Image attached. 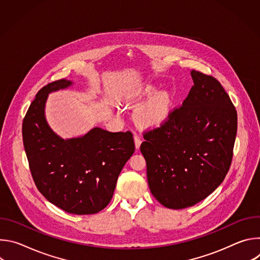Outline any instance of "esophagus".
<instances>
[{"mask_svg":"<svg viewBox=\"0 0 260 260\" xmlns=\"http://www.w3.org/2000/svg\"><path fill=\"white\" fill-rule=\"evenodd\" d=\"M134 140H135V146H136V149H139L140 146H141V144H142V140H141V138H140L139 136L135 135V136H134Z\"/></svg>","mask_w":260,"mask_h":260,"instance_id":"34e87169","label":"esophagus"}]
</instances>
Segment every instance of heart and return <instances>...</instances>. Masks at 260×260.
<instances>
[{
  "label": "heart",
  "instance_id": "obj_1",
  "mask_svg": "<svg viewBox=\"0 0 260 260\" xmlns=\"http://www.w3.org/2000/svg\"><path fill=\"white\" fill-rule=\"evenodd\" d=\"M153 88H148L147 92L151 93ZM171 108V99L160 92L144 103L136 111V118L138 122L145 127H155L162 123L167 118Z\"/></svg>",
  "mask_w": 260,
  "mask_h": 260
}]
</instances>
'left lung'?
Masks as SVG:
<instances>
[{"label":"left lung","instance_id":"left-lung-1","mask_svg":"<svg viewBox=\"0 0 260 260\" xmlns=\"http://www.w3.org/2000/svg\"><path fill=\"white\" fill-rule=\"evenodd\" d=\"M190 74L194 85L182 106L146 133L140 147L151 193L175 210L203 201L224 180L238 128L236 108L220 82Z\"/></svg>","mask_w":260,"mask_h":260}]
</instances>
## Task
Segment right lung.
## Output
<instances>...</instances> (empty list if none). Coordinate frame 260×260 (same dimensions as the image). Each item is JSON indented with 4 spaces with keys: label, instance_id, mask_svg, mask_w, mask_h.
Returning a JSON list of instances; mask_svg holds the SVG:
<instances>
[{
    "label": "right lung",
    "instance_id": "add662e5",
    "mask_svg": "<svg viewBox=\"0 0 260 260\" xmlns=\"http://www.w3.org/2000/svg\"><path fill=\"white\" fill-rule=\"evenodd\" d=\"M72 84L60 79L37 93L22 122L23 146L36 186L48 202L71 214H95L112 199L135 143L131 132L101 127L78 138L56 135L45 117L46 101L50 92Z\"/></svg>",
    "mask_w": 260,
    "mask_h": 260
}]
</instances>
